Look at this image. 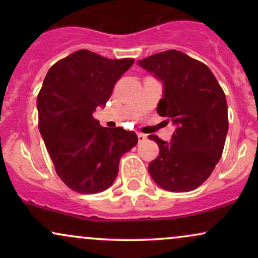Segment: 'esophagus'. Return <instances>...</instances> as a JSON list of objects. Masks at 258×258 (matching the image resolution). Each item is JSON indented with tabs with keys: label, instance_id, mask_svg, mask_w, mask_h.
Returning a JSON list of instances; mask_svg holds the SVG:
<instances>
[{
	"label": "esophagus",
	"instance_id": "1",
	"mask_svg": "<svg viewBox=\"0 0 258 258\" xmlns=\"http://www.w3.org/2000/svg\"><path fill=\"white\" fill-rule=\"evenodd\" d=\"M147 138H148L147 135H143V133H138V141L139 142L147 141Z\"/></svg>",
	"mask_w": 258,
	"mask_h": 258
}]
</instances>
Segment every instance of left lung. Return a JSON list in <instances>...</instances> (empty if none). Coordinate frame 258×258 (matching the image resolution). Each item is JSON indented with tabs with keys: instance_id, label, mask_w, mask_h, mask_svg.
I'll use <instances>...</instances> for the list:
<instances>
[{
	"instance_id": "left-lung-1",
	"label": "left lung",
	"mask_w": 258,
	"mask_h": 258,
	"mask_svg": "<svg viewBox=\"0 0 258 258\" xmlns=\"http://www.w3.org/2000/svg\"><path fill=\"white\" fill-rule=\"evenodd\" d=\"M162 84L159 115L176 126L170 142L150 135L159 156L148 166L162 189L183 193L197 189L212 173L228 132L224 92L205 64L170 49L138 60Z\"/></svg>"
}]
</instances>
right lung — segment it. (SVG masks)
I'll return each mask as SVG.
<instances>
[{"label":"right lung","mask_w":258,"mask_h":258,"mask_svg":"<svg viewBox=\"0 0 258 258\" xmlns=\"http://www.w3.org/2000/svg\"><path fill=\"white\" fill-rule=\"evenodd\" d=\"M133 59H109L87 49L47 73L37 96L38 128L55 172L73 190L96 194L114 183L122 154L137 144L133 131L102 127L93 119Z\"/></svg>","instance_id":"1"}]
</instances>
